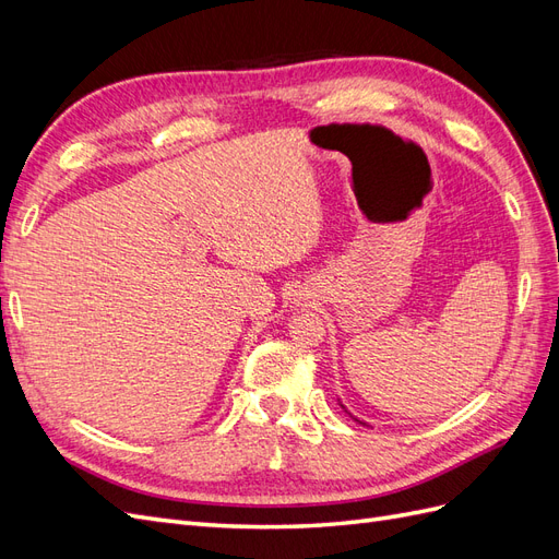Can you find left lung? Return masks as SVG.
Masks as SVG:
<instances>
[{
  "instance_id": "obj_1",
  "label": "left lung",
  "mask_w": 559,
  "mask_h": 559,
  "mask_svg": "<svg viewBox=\"0 0 559 559\" xmlns=\"http://www.w3.org/2000/svg\"><path fill=\"white\" fill-rule=\"evenodd\" d=\"M341 408H343V411H345V413H347V415H349L352 419H357V417H354V415H352V413H349V411L345 408V405H343V403H341ZM357 421H361V419H357ZM361 425H366V421H361ZM366 427H368V425H366Z\"/></svg>"
}]
</instances>
